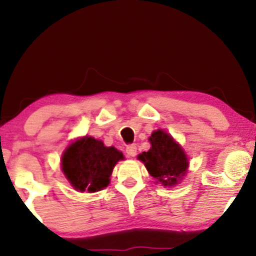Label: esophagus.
Returning a JSON list of instances; mask_svg holds the SVG:
<instances>
[{
    "mask_svg": "<svg viewBox=\"0 0 256 256\" xmlns=\"http://www.w3.org/2000/svg\"><path fill=\"white\" fill-rule=\"evenodd\" d=\"M136 152H138V148H136L135 144H130L126 148V152L129 157H135L136 156Z\"/></svg>",
    "mask_w": 256,
    "mask_h": 256,
    "instance_id": "1",
    "label": "esophagus"
}]
</instances>
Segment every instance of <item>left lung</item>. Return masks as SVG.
Wrapping results in <instances>:
<instances>
[{
    "instance_id": "1",
    "label": "left lung",
    "mask_w": 256,
    "mask_h": 256,
    "mask_svg": "<svg viewBox=\"0 0 256 256\" xmlns=\"http://www.w3.org/2000/svg\"><path fill=\"white\" fill-rule=\"evenodd\" d=\"M152 148L138 156L150 174L163 186H174L183 180L188 168L186 154L171 135L157 129L149 138Z\"/></svg>"
}]
</instances>
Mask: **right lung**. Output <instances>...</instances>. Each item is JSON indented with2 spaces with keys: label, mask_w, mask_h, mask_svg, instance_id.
<instances>
[{
  "label": "right lung",
  "mask_w": 256,
  "mask_h": 256,
  "mask_svg": "<svg viewBox=\"0 0 256 256\" xmlns=\"http://www.w3.org/2000/svg\"><path fill=\"white\" fill-rule=\"evenodd\" d=\"M124 154L102 141L84 136L72 142L62 156V170L76 191L96 192L108 186L110 177Z\"/></svg>",
  "instance_id": "add662e5"
}]
</instances>
